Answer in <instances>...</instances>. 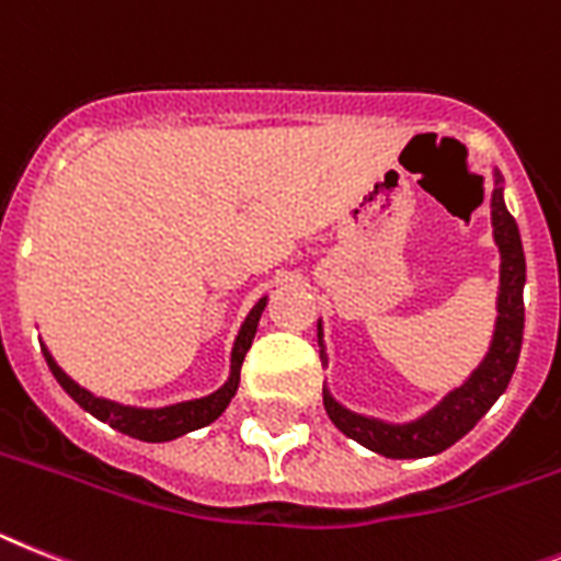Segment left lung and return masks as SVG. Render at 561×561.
I'll use <instances>...</instances> for the list:
<instances>
[{
	"label": "left lung",
	"mask_w": 561,
	"mask_h": 561,
	"mask_svg": "<svg viewBox=\"0 0 561 561\" xmlns=\"http://www.w3.org/2000/svg\"><path fill=\"white\" fill-rule=\"evenodd\" d=\"M491 228L493 242L499 248V290H496V322L488 353L477 368L470 370L462 385L450 388L439 402L427 408L422 416L408 422H390V419L356 413L339 402L331 393L328 382L322 388L324 411L333 425L345 433L347 439L359 442L362 448L374 450L388 459H425L448 450L450 445L462 439L465 433L473 431L479 419L491 411L507 382H511L516 362L522 351V331H525V251L516 219L505 205V182L502 173L493 168V193H491ZM319 328V356L322 368H328V345H324L322 319Z\"/></svg>",
	"instance_id": "8db88e82"
}]
</instances>
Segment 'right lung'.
I'll return each mask as SVG.
<instances>
[{
  "instance_id": "obj_1",
  "label": "right lung",
  "mask_w": 561,
  "mask_h": 561,
  "mask_svg": "<svg viewBox=\"0 0 561 561\" xmlns=\"http://www.w3.org/2000/svg\"><path fill=\"white\" fill-rule=\"evenodd\" d=\"M267 305V296H262L256 305L251 308V313L244 317L242 328H239L237 339H233V351H230V374L225 379L222 388H216L214 393L199 399H185V402H173L162 404V408H139V404H122L113 402V399L96 397L88 388H82L79 382H73L68 374H65L59 365H56L54 353L42 345V353H45V362H48L50 374L56 376V382L62 385L65 393H68L73 402L88 411L91 416H96L99 422L111 425L113 431L128 433L134 439L142 442H171L185 436L191 431H199V427L210 425L216 419L222 416L225 408L230 404V399L237 397L239 388V370H242L244 353L251 351L253 336H256V324L262 319V310Z\"/></svg>"
}]
</instances>
